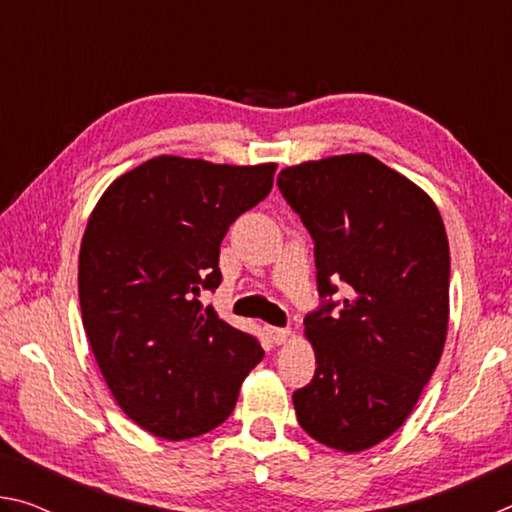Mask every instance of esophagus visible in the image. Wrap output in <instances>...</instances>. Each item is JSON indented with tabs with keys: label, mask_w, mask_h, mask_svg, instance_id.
I'll use <instances>...</instances> for the list:
<instances>
[{
	"label": "esophagus",
	"mask_w": 512,
	"mask_h": 512,
	"mask_svg": "<svg viewBox=\"0 0 512 512\" xmlns=\"http://www.w3.org/2000/svg\"><path fill=\"white\" fill-rule=\"evenodd\" d=\"M266 334L275 345H282L291 336V329H287V327H266Z\"/></svg>",
	"instance_id": "1"
}]
</instances>
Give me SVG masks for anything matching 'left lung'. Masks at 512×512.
I'll use <instances>...</instances> for the list:
<instances>
[{
	"mask_svg": "<svg viewBox=\"0 0 512 512\" xmlns=\"http://www.w3.org/2000/svg\"><path fill=\"white\" fill-rule=\"evenodd\" d=\"M277 187L314 239L320 296L305 316L318 368L293 393L298 422L363 452L402 427L443 354L445 225L418 185L366 153L287 167Z\"/></svg>",
	"mask_w": 512,
	"mask_h": 512,
	"instance_id": "8db88e82",
	"label": "left lung"
}]
</instances>
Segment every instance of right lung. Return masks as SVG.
<instances>
[{
    "label": "right lung",
    "instance_id": "add662e5",
    "mask_svg": "<svg viewBox=\"0 0 512 512\" xmlns=\"http://www.w3.org/2000/svg\"><path fill=\"white\" fill-rule=\"evenodd\" d=\"M275 164L160 155L112 183L79 255L83 327L110 393L153 436L185 440L228 420L264 357L253 334L198 300L216 291L221 241L264 201Z\"/></svg>",
    "mask_w": 512,
    "mask_h": 512
}]
</instances>
